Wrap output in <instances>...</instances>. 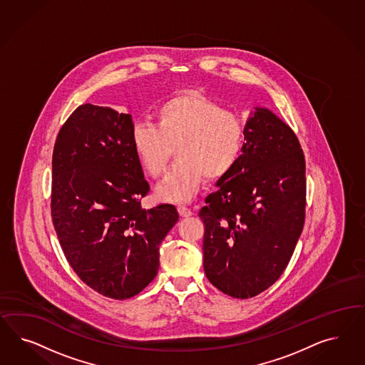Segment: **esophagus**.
<instances>
[{"label": "esophagus", "mask_w": 365, "mask_h": 365, "mask_svg": "<svg viewBox=\"0 0 365 365\" xmlns=\"http://www.w3.org/2000/svg\"><path fill=\"white\" fill-rule=\"evenodd\" d=\"M178 212H179V215L183 217V218H187V217L192 215V211L190 210L186 206H178Z\"/></svg>", "instance_id": "obj_1"}]
</instances>
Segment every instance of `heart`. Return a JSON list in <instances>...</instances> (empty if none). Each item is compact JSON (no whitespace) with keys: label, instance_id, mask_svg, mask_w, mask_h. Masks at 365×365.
<instances>
[{"label":"heart","instance_id":"heart-1","mask_svg":"<svg viewBox=\"0 0 365 365\" xmlns=\"http://www.w3.org/2000/svg\"><path fill=\"white\" fill-rule=\"evenodd\" d=\"M156 125L136 123L131 144L150 177H160L175 148L178 162L156 186L166 202H187L203 182L218 180L237 163L243 140L242 119L195 91L165 100L155 112Z\"/></svg>","mask_w":365,"mask_h":365}]
</instances>
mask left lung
I'll list each match as a JSON object with an SVG mask.
<instances>
[{"instance_id": "obj_1", "label": "left lung", "mask_w": 365, "mask_h": 365, "mask_svg": "<svg viewBox=\"0 0 365 365\" xmlns=\"http://www.w3.org/2000/svg\"><path fill=\"white\" fill-rule=\"evenodd\" d=\"M245 140L199 210L205 273L234 299L255 297L276 282L305 221V159L296 133L272 110L255 107Z\"/></svg>"}]
</instances>
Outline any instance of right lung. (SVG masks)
Here are the masks:
<instances>
[{
	"label": "right lung",
	"instance_id": "1",
	"mask_svg": "<svg viewBox=\"0 0 365 365\" xmlns=\"http://www.w3.org/2000/svg\"><path fill=\"white\" fill-rule=\"evenodd\" d=\"M131 115L80 106L56 139L52 221L66 258L100 294L130 299L159 269V245L179 220L175 206L145 210L148 192L133 153Z\"/></svg>",
	"mask_w": 365,
	"mask_h": 365
}]
</instances>
